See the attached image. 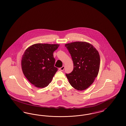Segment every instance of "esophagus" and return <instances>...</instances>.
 I'll return each instance as SVG.
<instances>
[{"instance_id":"esophagus-1","label":"esophagus","mask_w":126,"mask_h":126,"mask_svg":"<svg viewBox=\"0 0 126 126\" xmlns=\"http://www.w3.org/2000/svg\"><path fill=\"white\" fill-rule=\"evenodd\" d=\"M64 68H65V66H64V65H63L61 67L59 68V70L61 71H63L64 70Z\"/></svg>"}]
</instances>
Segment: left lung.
Listing matches in <instances>:
<instances>
[{
	"mask_svg": "<svg viewBox=\"0 0 126 126\" xmlns=\"http://www.w3.org/2000/svg\"><path fill=\"white\" fill-rule=\"evenodd\" d=\"M65 47L74 63L73 70L66 76L75 89L85 90L98 75L100 63L98 51L93 45L86 42H72L65 44Z\"/></svg>",
	"mask_w": 126,
	"mask_h": 126,
	"instance_id": "left-lung-1",
	"label": "left lung"
}]
</instances>
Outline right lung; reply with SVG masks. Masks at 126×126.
<instances>
[{
	"label": "right lung",
	"instance_id": "add662e5",
	"mask_svg": "<svg viewBox=\"0 0 126 126\" xmlns=\"http://www.w3.org/2000/svg\"><path fill=\"white\" fill-rule=\"evenodd\" d=\"M60 45L38 43L29 47L21 61L24 75L37 88L47 87L58 71L54 66L55 60L53 52Z\"/></svg>",
	"mask_w": 126,
	"mask_h": 126
}]
</instances>
